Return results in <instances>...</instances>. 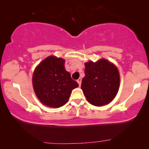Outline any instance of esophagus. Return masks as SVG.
<instances>
[{"mask_svg":"<svg viewBox=\"0 0 149 149\" xmlns=\"http://www.w3.org/2000/svg\"><path fill=\"white\" fill-rule=\"evenodd\" d=\"M77 83H79V86H81V78H79L78 80H77Z\"/></svg>","mask_w":149,"mask_h":149,"instance_id":"obj_1","label":"esophagus"}]
</instances>
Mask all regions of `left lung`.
Listing matches in <instances>:
<instances>
[{
    "mask_svg": "<svg viewBox=\"0 0 149 149\" xmlns=\"http://www.w3.org/2000/svg\"><path fill=\"white\" fill-rule=\"evenodd\" d=\"M81 89L87 100L95 107L109 104L117 95L120 74L115 64L104 58L85 63Z\"/></svg>",
    "mask_w": 149,
    "mask_h": 149,
    "instance_id": "left-lung-1",
    "label": "left lung"
}]
</instances>
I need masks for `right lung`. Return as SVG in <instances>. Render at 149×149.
I'll list each match as a JSON object with an SVG mask.
<instances>
[{"instance_id": "obj_1", "label": "right lung", "mask_w": 149, "mask_h": 149, "mask_svg": "<svg viewBox=\"0 0 149 149\" xmlns=\"http://www.w3.org/2000/svg\"><path fill=\"white\" fill-rule=\"evenodd\" d=\"M65 60L55 56L45 58L32 74L34 93L42 104L60 108L68 102L72 90L79 87L64 67Z\"/></svg>"}]
</instances>
